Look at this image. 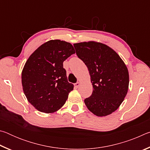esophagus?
Instances as JSON below:
<instances>
[{
	"instance_id": "esophagus-1",
	"label": "esophagus",
	"mask_w": 150,
	"mask_h": 150,
	"mask_svg": "<svg viewBox=\"0 0 150 150\" xmlns=\"http://www.w3.org/2000/svg\"><path fill=\"white\" fill-rule=\"evenodd\" d=\"M74 86H75V88H79V86H80V83L79 82H77L76 83H75Z\"/></svg>"
}]
</instances>
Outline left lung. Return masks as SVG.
<instances>
[{"label":"left lung","instance_id":"8db88e82","mask_svg":"<svg viewBox=\"0 0 150 150\" xmlns=\"http://www.w3.org/2000/svg\"><path fill=\"white\" fill-rule=\"evenodd\" d=\"M76 54L87 65L93 93L84 102L98 116L112 113L125 98L129 85L128 71L120 56L110 47L88 42L74 44Z\"/></svg>","mask_w":150,"mask_h":150}]
</instances>
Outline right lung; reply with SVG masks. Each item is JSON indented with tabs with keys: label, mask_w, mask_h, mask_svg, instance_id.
<instances>
[{
	"label": "right lung",
	"mask_w": 150,
	"mask_h": 150,
	"mask_svg": "<svg viewBox=\"0 0 150 150\" xmlns=\"http://www.w3.org/2000/svg\"><path fill=\"white\" fill-rule=\"evenodd\" d=\"M75 52L70 43L50 40L27 60L22 73V84L28 100L38 110L54 112L65 104L73 85L68 82L63 63Z\"/></svg>",
	"instance_id": "1"
}]
</instances>
